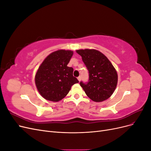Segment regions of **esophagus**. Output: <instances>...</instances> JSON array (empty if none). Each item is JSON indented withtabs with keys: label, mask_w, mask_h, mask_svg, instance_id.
I'll return each mask as SVG.
<instances>
[{
	"label": "esophagus",
	"mask_w": 151,
	"mask_h": 151,
	"mask_svg": "<svg viewBox=\"0 0 151 151\" xmlns=\"http://www.w3.org/2000/svg\"><path fill=\"white\" fill-rule=\"evenodd\" d=\"M77 79H78V81H81V76H79V77H77Z\"/></svg>",
	"instance_id": "obj_1"
}]
</instances>
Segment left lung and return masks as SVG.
I'll list each match as a JSON object with an SVG mask.
<instances>
[{
    "instance_id": "1",
    "label": "left lung",
    "mask_w": 151,
    "mask_h": 151,
    "mask_svg": "<svg viewBox=\"0 0 151 151\" xmlns=\"http://www.w3.org/2000/svg\"><path fill=\"white\" fill-rule=\"evenodd\" d=\"M76 52L82 57L89 71V81L80 83L86 95L95 102L108 99L118 83L117 72L111 62L103 53L94 49L78 50Z\"/></svg>"
}]
</instances>
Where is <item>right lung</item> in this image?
Segmentation results:
<instances>
[{
	"mask_svg": "<svg viewBox=\"0 0 151 151\" xmlns=\"http://www.w3.org/2000/svg\"><path fill=\"white\" fill-rule=\"evenodd\" d=\"M72 55L71 50H57L48 55L39 67L35 84L45 99L59 101L66 96L72 86L79 83L73 76V68L67 66Z\"/></svg>",
	"mask_w": 151,
	"mask_h": 151,
	"instance_id": "add662e5",
	"label": "right lung"
}]
</instances>
